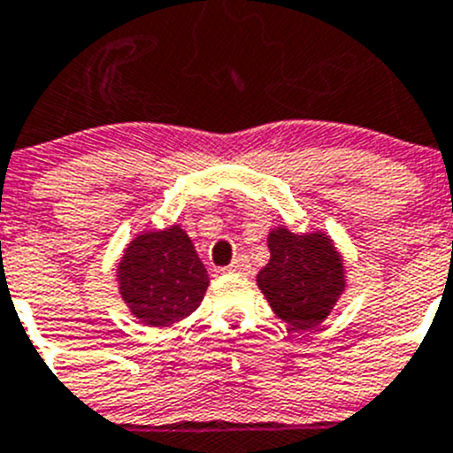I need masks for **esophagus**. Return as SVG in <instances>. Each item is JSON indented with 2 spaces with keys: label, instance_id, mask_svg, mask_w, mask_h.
Wrapping results in <instances>:
<instances>
[{
  "label": "esophagus",
  "instance_id": "esophagus-1",
  "mask_svg": "<svg viewBox=\"0 0 453 453\" xmlns=\"http://www.w3.org/2000/svg\"><path fill=\"white\" fill-rule=\"evenodd\" d=\"M227 270H230V273L246 274V273H250V261H248L246 257H236V259L227 265Z\"/></svg>",
  "mask_w": 453,
  "mask_h": 453
}]
</instances>
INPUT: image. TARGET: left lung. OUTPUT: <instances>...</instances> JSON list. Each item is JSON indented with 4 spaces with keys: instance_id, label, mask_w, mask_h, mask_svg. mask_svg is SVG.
I'll list each match as a JSON object with an SVG mask.
<instances>
[{
    "instance_id": "left-lung-1",
    "label": "left lung",
    "mask_w": 453,
    "mask_h": 453,
    "mask_svg": "<svg viewBox=\"0 0 453 453\" xmlns=\"http://www.w3.org/2000/svg\"><path fill=\"white\" fill-rule=\"evenodd\" d=\"M270 261L257 274V286L274 315L293 331H308L324 322L344 293V264L324 232L295 234L277 227L268 234Z\"/></svg>"
}]
</instances>
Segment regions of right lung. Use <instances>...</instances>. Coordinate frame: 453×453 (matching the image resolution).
<instances>
[{
    "instance_id": "obj_1",
    "label": "right lung",
    "mask_w": 453,
    "mask_h": 453,
    "mask_svg": "<svg viewBox=\"0 0 453 453\" xmlns=\"http://www.w3.org/2000/svg\"><path fill=\"white\" fill-rule=\"evenodd\" d=\"M116 277L131 315L147 326H172L192 315L210 286L205 265L179 226L138 234Z\"/></svg>"
}]
</instances>
